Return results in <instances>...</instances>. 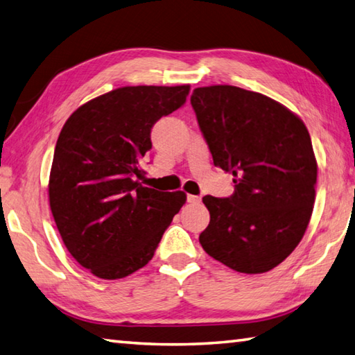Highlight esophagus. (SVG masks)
<instances>
[{"label":"esophagus","instance_id":"esophagus-1","mask_svg":"<svg viewBox=\"0 0 355 355\" xmlns=\"http://www.w3.org/2000/svg\"><path fill=\"white\" fill-rule=\"evenodd\" d=\"M200 197L198 196H187V203H193V205H196V203H200Z\"/></svg>","mask_w":355,"mask_h":355}]
</instances>
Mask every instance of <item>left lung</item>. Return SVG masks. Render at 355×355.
I'll use <instances>...</instances> for the list:
<instances>
[{
    "label": "left lung",
    "instance_id": "8db88e82",
    "mask_svg": "<svg viewBox=\"0 0 355 355\" xmlns=\"http://www.w3.org/2000/svg\"><path fill=\"white\" fill-rule=\"evenodd\" d=\"M191 104L231 197H203L200 245L237 272L261 274L294 251L309 225L317 162L304 123L283 104L235 86L197 87Z\"/></svg>",
    "mask_w": 355,
    "mask_h": 355
}]
</instances>
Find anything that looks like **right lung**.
I'll list each match as a JSON object with an SVG mask.
<instances>
[{"label":"right lung","instance_id":"obj_1","mask_svg":"<svg viewBox=\"0 0 355 355\" xmlns=\"http://www.w3.org/2000/svg\"><path fill=\"white\" fill-rule=\"evenodd\" d=\"M187 94V85L115 89L83 104L60 132L51 211L67 251L100 279H123L148 265L184 205V192L150 189L137 178L152 128Z\"/></svg>","mask_w":355,"mask_h":355}]
</instances>
